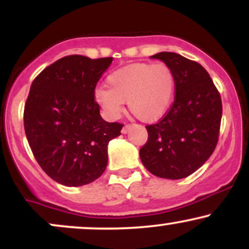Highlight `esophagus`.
Masks as SVG:
<instances>
[{"label": "esophagus", "mask_w": 249, "mask_h": 249, "mask_svg": "<svg viewBox=\"0 0 249 249\" xmlns=\"http://www.w3.org/2000/svg\"><path fill=\"white\" fill-rule=\"evenodd\" d=\"M131 127H132V125H130V124L124 125V126H123V128H122V133H123V134L127 133L128 131H130V128H131Z\"/></svg>", "instance_id": "esophagus-1"}]
</instances>
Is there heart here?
Returning a JSON list of instances; mask_svg holds the SVG:
<instances>
[{
	"mask_svg": "<svg viewBox=\"0 0 249 249\" xmlns=\"http://www.w3.org/2000/svg\"><path fill=\"white\" fill-rule=\"evenodd\" d=\"M107 88L95 91V102L107 119L119 118L125 102L145 123L160 119L172 104L177 81L165 63H136L113 71L107 78Z\"/></svg>",
	"mask_w": 249,
	"mask_h": 249,
	"instance_id": "obj_1",
	"label": "heart"
}]
</instances>
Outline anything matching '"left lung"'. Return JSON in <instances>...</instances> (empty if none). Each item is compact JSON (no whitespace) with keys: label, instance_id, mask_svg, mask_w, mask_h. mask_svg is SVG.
Listing matches in <instances>:
<instances>
[{"label":"left lung","instance_id":"8db88e82","mask_svg":"<svg viewBox=\"0 0 249 249\" xmlns=\"http://www.w3.org/2000/svg\"><path fill=\"white\" fill-rule=\"evenodd\" d=\"M151 58L173 70L176 97L164 118L146 126L148 139L139 156L148 172L159 178H186L207 161L216 146L221 98L199 63L166 51Z\"/></svg>","mask_w":249,"mask_h":249}]
</instances>
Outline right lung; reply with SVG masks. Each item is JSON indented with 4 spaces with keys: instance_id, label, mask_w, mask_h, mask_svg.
Returning a JSON list of instances; mask_svg holds the SVG:
<instances>
[{
    "instance_id": "1",
    "label": "right lung",
    "mask_w": 249,
    "mask_h": 249,
    "mask_svg": "<svg viewBox=\"0 0 249 249\" xmlns=\"http://www.w3.org/2000/svg\"><path fill=\"white\" fill-rule=\"evenodd\" d=\"M112 58L63 57L34 79L24 107V130L37 162L51 179L69 187L102 176L107 145L118 123L101 117L95 89Z\"/></svg>"
}]
</instances>
